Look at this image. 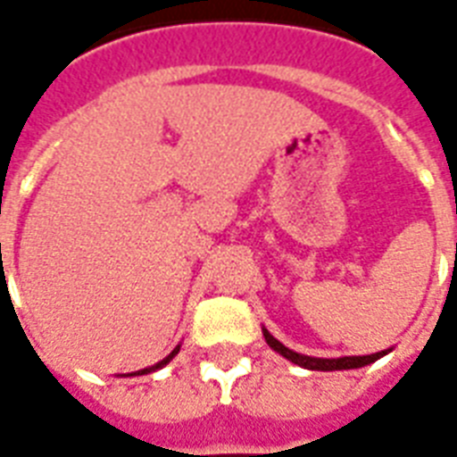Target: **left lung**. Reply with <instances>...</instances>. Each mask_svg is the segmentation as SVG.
<instances>
[{
  "label": "left lung",
  "mask_w": 457,
  "mask_h": 457,
  "mask_svg": "<svg viewBox=\"0 0 457 457\" xmlns=\"http://www.w3.org/2000/svg\"><path fill=\"white\" fill-rule=\"evenodd\" d=\"M263 337L268 341V346L272 351H278L279 355H285L287 361L294 362V365H299V368L305 370H320V372H332V370H355V368H365L370 362L379 361L382 355L391 353V348L386 351H379V353H370V355H341V358H315V355H303L296 353L292 348H287L282 341H278L272 337L268 329L263 327Z\"/></svg>",
  "instance_id": "left-lung-1"
}]
</instances>
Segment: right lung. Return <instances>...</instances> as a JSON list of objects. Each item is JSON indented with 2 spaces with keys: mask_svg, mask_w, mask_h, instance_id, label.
<instances>
[{
  "mask_svg": "<svg viewBox=\"0 0 457 457\" xmlns=\"http://www.w3.org/2000/svg\"><path fill=\"white\" fill-rule=\"evenodd\" d=\"M178 351H179V344L175 348H172L170 353L165 355L163 361L161 362H156V365H152V368H145V370H137V372H128V375L125 377H139V375H149V372H156V370H161V368H165V365H168V362L172 361V358H175V355H178Z\"/></svg>",
  "mask_w": 457,
  "mask_h": 457,
  "instance_id": "obj_1",
  "label": "right lung"
}]
</instances>
